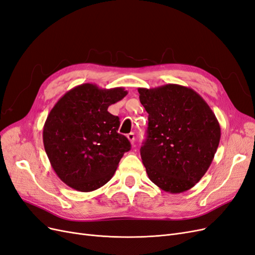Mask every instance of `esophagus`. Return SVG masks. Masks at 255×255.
Returning <instances> with one entry per match:
<instances>
[{"label":"esophagus","instance_id":"obj_1","mask_svg":"<svg viewBox=\"0 0 255 255\" xmlns=\"http://www.w3.org/2000/svg\"><path fill=\"white\" fill-rule=\"evenodd\" d=\"M127 138L129 139L130 143L133 145V143H134V133H133V132H130V133H128V134H127Z\"/></svg>","mask_w":255,"mask_h":255}]
</instances>
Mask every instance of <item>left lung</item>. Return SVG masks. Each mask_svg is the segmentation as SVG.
Returning a JSON list of instances; mask_svg holds the SVG:
<instances>
[{
  "instance_id": "obj_1",
  "label": "left lung",
  "mask_w": 255,
  "mask_h": 255,
  "mask_svg": "<svg viewBox=\"0 0 255 255\" xmlns=\"http://www.w3.org/2000/svg\"><path fill=\"white\" fill-rule=\"evenodd\" d=\"M148 116L141 158L151 181L164 192L188 191L204 176L218 148L220 126L193 89L175 84L138 88Z\"/></svg>"
}]
</instances>
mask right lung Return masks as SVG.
I'll list each match as a JSON object with an SVG mask.
<instances>
[{
	"label": "right lung",
	"instance_id": "add662e5",
	"mask_svg": "<svg viewBox=\"0 0 255 255\" xmlns=\"http://www.w3.org/2000/svg\"><path fill=\"white\" fill-rule=\"evenodd\" d=\"M128 94L124 88L101 89L83 84L55 104L43 126V144L62 182L79 192H92L113 177L128 138L118 132L120 119L108 107Z\"/></svg>",
	"mask_w": 255,
	"mask_h": 255
}]
</instances>
